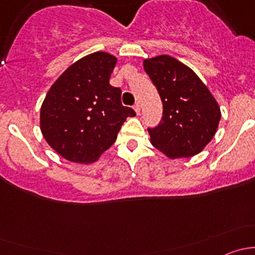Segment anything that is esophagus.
Listing matches in <instances>:
<instances>
[{"mask_svg":"<svg viewBox=\"0 0 255 255\" xmlns=\"http://www.w3.org/2000/svg\"><path fill=\"white\" fill-rule=\"evenodd\" d=\"M134 111L137 115H140V105L139 104L134 105Z\"/></svg>","mask_w":255,"mask_h":255,"instance_id":"34e87169","label":"esophagus"}]
</instances>
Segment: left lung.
Masks as SVG:
<instances>
[{
    "instance_id": "left-lung-1",
    "label": "left lung",
    "mask_w": 255,
    "mask_h": 255,
    "mask_svg": "<svg viewBox=\"0 0 255 255\" xmlns=\"http://www.w3.org/2000/svg\"><path fill=\"white\" fill-rule=\"evenodd\" d=\"M143 66L163 102L160 123L148 128L150 143L170 159L199 154L218 128L216 99L189 66L173 56L145 59Z\"/></svg>"
}]
</instances>
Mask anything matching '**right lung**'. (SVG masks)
Masks as SVG:
<instances>
[{"label": "right lung", "instance_id": "obj_1", "mask_svg": "<svg viewBox=\"0 0 255 255\" xmlns=\"http://www.w3.org/2000/svg\"><path fill=\"white\" fill-rule=\"evenodd\" d=\"M117 58L89 54L69 66L51 85L40 109V130L66 160L94 163L117 139L135 112L121 102V89L110 85Z\"/></svg>", "mask_w": 255, "mask_h": 255}]
</instances>
